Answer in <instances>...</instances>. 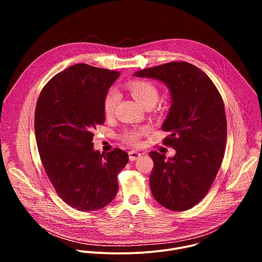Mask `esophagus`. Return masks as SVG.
Wrapping results in <instances>:
<instances>
[{"mask_svg": "<svg viewBox=\"0 0 262 262\" xmlns=\"http://www.w3.org/2000/svg\"><path fill=\"white\" fill-rule=\"evenodd\" d=\"M141 154L140 152H138V151H135V150H132V151H129L128 152V157H129V160L130 161H136V160H138L139 158H141Z\"/></svg>", "mask_w": 262, "mask_h": 262, "instance_id": "1", "label": "esophagus"}]
</instances>
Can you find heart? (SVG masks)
Wrapping results in <instances>:
<instances>
[{"mask_svg":"<svg viewBox=\"0 0 262 262\" xmlns=\"http://www.w3.org/2000/svg\"><path fill=\"white\" fill-rule=\"evenodd\" d=\"M126 87L134 96V98L140 102L142 105H146L148 103H156L159 99V90L158 88L150 82L148 81H139L133 80L126 83ZM120 100V94L117 90L112 89L107 91L103 98V111L106 116H111L114 114L116 106ZM148 132L147 127H134L126 129L122 139L124 142L130 145H138L140 139Z\"/></svg>","mask_w":262,"mask_h":262,"instance_id":"obj_1","label":"heart"}]
</instances>
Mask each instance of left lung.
Instances as JSON below:
<instances>
[{
    "label": "left lung",
    "mask_w": 262,
    "mask_h": 262,
    "mask_svg": "<svg viewBox=\"0 0 262 262\" xmlns=\"http://www.w3.org/2000/svg\"><path fill=\"white\" fill-rule=\"evenodd\" d=\"M135 77L163 82L171 106L162 129L164 144L176 150L173 158L149 154L155 166L150 190L164 207L188 210L209 191L221 167L227 138L225 106L212 81L188 62H170L135 72Z\"/></svg>",
    "instance_id": "obj_1"
}]
</instances>
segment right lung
<instances>
[{"mask_svg": "<svg viewBox=\"0 0 262 262\" xmlns=\"http://www.w3.org/2000/svg\"><path fill=\"white\" fill-rule=\"evenodd\" d=\"M118 71L74 64L50 80L35 110V137L43 168L59 197L81 211L100 209L118 192L128 162L119 148L100 154L93 129L104 122L103 98Z\"/></svg>", "mask_w": 262, "mask_h": 262, "instance_id": "1", "label": "right lung"}]
</instances>
